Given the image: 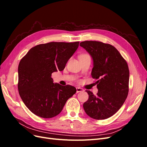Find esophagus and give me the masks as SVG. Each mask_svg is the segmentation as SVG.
<instances>
[{
    "label": "esophagus",
    "mask_w": 147,
    "mask_h": 147,
    "mask_svg": "<svg viewBox=\"0 0 147 147\" xmlns=\"http://www.w3.org/2000/svg\"><path fill=\"white\" fill-rule=\"evenodd\" d=\"M77 92H82L84 91V90L82 88H80V87H77Z\"/></svg>",
    "instance_id": "esophagus-1"
}]
</instances>
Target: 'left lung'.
<instances>
[{"instance_id":"left-lung-1","label":"left lung","mask_w":147,"mask_h":147,"mask_svg":"<svg viewBox=\"0 0 147 147\" xmlns=\"http://www.w3.org/2000/svg\"><path fill=\"white\" fill-rule=\"evenodd\" d=\"M80 45L92 57L91 76L97 80L98 89L96 96L86 91L89 98L83 104V109L93 119H107L118 112L128 95L129 70L127 62L110 44L84 41Z\"/></svg>"}]
</instances>
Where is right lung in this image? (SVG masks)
I'll return each mask as SVG.
<instances>
[{
	"label": "right lung",
	"mask_w": 147,
	"mask_h": 147,
	"mask_svg": "<svg viewBox=\"0 0 147 147\" xmlns=\"http://www.w3.org/2000/svg\"><path fill=\"white\" fill-rule=\"evenodd\" d=\"M79 42H50L32 47L20 62L18 89L31 112L43 118L59 114L77 91L71 85L53 83V72L62 71L77 50Z\"/></svg>",
	"instance_id": "1"
}]
</instances>
